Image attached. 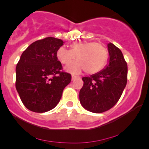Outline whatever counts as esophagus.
<instances>
[{"label":"esophagus","instance_id":"obj_1","mask_svg":"<svg viewBox=\"0 0 149 149\" xmlns=\"http://www.w3.org/2000/svg\"><path fill=\"white\" fill-rule=\"evenodd\" d=\"M77 75L72 74V81H74V79H75V78H77Z\"/></svg>","mask_w":149,"mask_h":149}]
</instances>
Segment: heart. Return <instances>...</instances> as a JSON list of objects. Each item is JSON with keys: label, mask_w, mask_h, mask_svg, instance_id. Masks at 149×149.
Wrapping results in <instances>:
<instances>
[{"label": "heart", "mask_w": 149, "mask_h": 149, "mask_svg": "<svg viewBox=\"0 0 149 149\" xmlns=\"http://www.w3.org/2000/svg\"><path fill=\"white\" fill-rule=\"evenodd\" d=\"M56 56L63 65H69L74 60H78L66 69L77 73L84 69L89 74L101 72L108 60V51L103 45L95 42H81L71 45V49L61 46L56 51Z\"/></svg>", "instance_id": "heart-1"}]
</instances>
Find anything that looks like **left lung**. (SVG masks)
Here are the masks:
<instances>
[{"instance_id": "1", "label": "left lung", "mask_w": 149, "mask_h": 149, "mask_svg": "<svg viewBox=\"0 0 149 149\" xmlns=\"http://www.w3.org/2000/svg\"><path fill=\"white\" fill-rule=\"evenodd\" d=\"M110 61L104 70L84 77L79 98L87 110L101 113L111 109L120 98L127 84V65L122 51L110 42L107 45Z\"/></svg>"}]
</instances>
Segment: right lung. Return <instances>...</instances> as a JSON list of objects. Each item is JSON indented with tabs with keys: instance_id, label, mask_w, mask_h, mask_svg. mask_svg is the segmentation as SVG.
Returning <instances> with one entry per match:
<instances>
[{
	"instance_id": "obj_1",
	"label": "right lung",
	"mask_w": 149,
	"mask_h": 149,
	"mask_svg": "<svg viewBox=\"0 0 149 149\" xmlns=\"http://www.w3.org/2000/svg\"><path fill=\"white\" fill-rule=\"evenodd\" d=\"M62 39L46 37L26 48L16 65L15 87L22 103L35 113L54 108L72 75L63 71L56 51Z\"/></svg>"
}]
</instances>
